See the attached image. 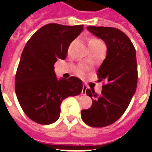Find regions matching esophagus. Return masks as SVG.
I'll use <instances>...</instances> for the list:
<instances>
[{"instance_id": "obj_1", "label": "esophagus", "mask_w": 152, "mask_h": 152, "mask_svg": "<svg viewBox=\"0 0 152 152\" xmlns=\"http://www.w3.org/2000/svg\"><path fill=\"white\" fill-rule=\"evenodd\" d=\"M85 90H86V86H84V87H83V89H82V93H83V91H84V92H85Z\"/></svg>"}]
</instances>
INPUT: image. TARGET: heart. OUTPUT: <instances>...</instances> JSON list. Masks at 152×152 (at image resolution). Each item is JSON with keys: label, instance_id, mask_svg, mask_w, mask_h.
I'll use <instances>...</instances> for the list:
<instances>
[{"label": "heart", "instance_id": "b5f03b06", "mask_svg": "<svg viewBox=\"0 0 152 152\" xmlns=\"http://www.w3.org/2000/svg\"><path fill=\"white\" fill-rule=\"evenodd\" d=\"M88 45H89V49L91 50H95L97 48H99V46L103 45V44H102V41L99 40V39H98V38H91V39L89 40ZM85 69H86L85 66H82V65H79V66L76 67V74H78V75H83V74H84V72H85Z\"/></svg>", "mask_w": 152, "mask_h": 152}]
</instances>
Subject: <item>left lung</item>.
Listing matches in <instances>:
<instances>
[{"label":"left lung","instance_id":"obj_1","mask_svg":"<svg viewBox=\"0 0 152 152\" xmlns=\"http://www.w3.org/2000/svg\"><path fill=\"white\" fill-rule=\"evenodd\" d=\"M87 29L104 40L107 50L97 72L99 81L105 83L99 95L94 89H86L93 103L89 109L81 111V118L91 127H105L121 118L136 91V50L127 35L118 28L89 26Z\"/></svg>","mask_w":152,"mask_h":152}]
</instances>
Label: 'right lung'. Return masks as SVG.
<instances>
[{
  "mask_svg": "<svg viewBox=\"0 0 152 152\" xmlns=\"http://www.w3.org/2000/svg\"><path fill=\"white\" fill-rule=\"evenodd\" d=\"M83 27L45 25L31 36L23 50L15 75V93L26 115L37 124L55 122L63 99L82 91V81L77 77L58 79L54 63L66 58L70 44Z\"/></svg>",
  "mask_w": 152,
  "mask_h": 152,
  "instance_id": "1",
  "label": "right lung"
}]
</instances>
